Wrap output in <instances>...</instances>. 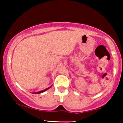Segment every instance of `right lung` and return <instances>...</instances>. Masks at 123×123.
<instances>
[{"label": "right lung", "instance_id": "add662e5", "mask_svg": "<svg viewBox=\"0 0 123 123\" xmlns=\"http://www.w3.org/2000/svg\"><path fill=\"white\" fill-rule=\"evenodd\" d=\"M51 86H50V87H48V88H46V89H44V90H42V91H38V92H32V94H40V93L44 92V91H47V90H49V88H51Z\"/></svg>", "mask_w": 123, "mask_h": 123}]
</instances>
